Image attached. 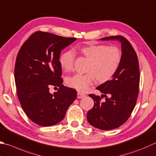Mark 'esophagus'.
I'll list each match as a JSON object with an SVG mask.
<instances>
[{"label": "esophagus", "instance_id": "obj_1", "mask_svg": "<svg viewBox=\"0 0 156 156\" xmlns=\"http://www.w3.org/2000/svg\"><path fill=\"white\" fill-rule=\"evenodd\" d=\"M85 96V94H83V93H80V92H78V95H77V97L78 99H81V98H83V97H84Z\"/></svg>", "mask_w": 156, "mask_h": 156}]
</instances>
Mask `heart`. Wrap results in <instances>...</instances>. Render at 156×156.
<instances>
[{
    "label": "heart",
    "instance_id": "obj_1",
    "mask_svg": "<svg viewBox=\"0 0 156 156\" xmlns=\"http://www.w3.org/2000/svg\"><path fill=\"white\" fill-rule=\"evenodd\" d=\"M83 55L88 60L84 74H76L66 80L67 84L80 91H86L96 79L99 82H105L116 73L122 61L120 50L115 46L90 44L80 48ZM75 52L69 49L61 55L59 63L66 71H71L74 68Z\"/></svg>",
    "mask_w": 156,
    "mask_h": 156
}]
</instances>
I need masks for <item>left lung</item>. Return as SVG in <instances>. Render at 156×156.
Wrapping results in <instances>:
<instances>
[{"label": "left lung", "instance_id": "obj_1", "mask_svg": "<svg viewBox=\"0 0 156 156\" xmlns=\"http://www.w3.org/2000/svg\"><path fill=\"white\" fill-rule=\"evenodd\" d=\"M101 40L118 41L122 47V61L118 71L110 80L96 88L104 94L102 96L109 94L110 97H106L105 101L101 102L99 96L89 94L94 106L87 113V120L93 126L107 130L120 126L130 117L138 97L140 74L136 52L127 39L114 36Z\"/></svg>", "mask_w": 156, "mask_h": 156}]
</instances>
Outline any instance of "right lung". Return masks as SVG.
I'll list each match as a JSON object with an SVG mask.
<instances>
[{"label":"right lung","mask_w":156,"mask_h":156,"mask_svg":"<svg viewBox=\"0 0 156 156\" xmlns=\"http://www.w3.org/2000/svg\"><path fill=\"white\" fill-rule=\"evenodd\" d=\"M76 38L36 32L21 46L15 66V81L20 104L27 116L42 126L60 122L77 92L64 87L59 57ZM59 87L53 94L51 86ZM56 88V87H55Z\"/></svg>","instance_id":"obj_1"}]
</instances>
